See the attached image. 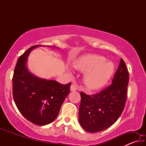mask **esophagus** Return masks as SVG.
<instances>
[{
  "mask_svg": "<svg viewBox=\"0 0 146 146\" xmlns=\"http://www.w3.org/2000/svg\"><path fill=\"white\" fill-rule=\"evenodd\" d=\"M77 89H78L77 86H76V85H75V84H72V85L71 86L70 90H71V91H76V90H77Z\"/></svg>",
  "mask_w": 146,
  "mask_h": 146,
  "instance_id": "34e87169",
  "label": "esophagus"
}]
</instances>
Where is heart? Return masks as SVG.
<instances>
[{
    "mask_svg": "<svg viewBox=\"0 0 146 146\" xmlns=\"http://www.w3.org/2000/svg\"><path fill=\"white\" fill-rule=\"evenodd\" d=\"M74 68L86 72L84 82L90 89H98L108 82L114 71L112 62L97 55H89L78 58L73 63Z\"/></svg>",
    "mask_w": 146,
    "mask_h": 146,
    "instance_id": "heart-1",
    "label": "heart"
}]
</instances>
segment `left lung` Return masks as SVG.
I'll use <instances>...</instances> for the list:
<instances>
[{
	"instance_id": "left-lung-1",
	"label": "left lung",
	"mask_w": 146,
	"mask_h": 146,
	"mask_svg": "<svg viewBox=\"0 0 146 146\" xmlns=\"http://www.w3.org/2000/svg\"><path fill=\"white\" fill-rule=\"evenodd\" d=\"M129 73L120 59L112 84L95 95L81 91L79 122L86 131L99 132L113 125L122 114L127 99Z\"/></svg>"
}]
</instances>
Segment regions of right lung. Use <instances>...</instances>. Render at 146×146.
<instances>
[{
    "mask_svg": "<svg viewBox=\"0 0 146 146\" xmlns=\"http://www.w3.org/2000/svg\"><path fill=\"white\" fill-rule=\"evenodd\" d=\"M29 48L17 60L13 76V97L20 112L27 120L38 125L52 122L57 117L64 99L70 91L71 83L62 85L55 80L36 77L29 72L26 60Z\"/></svg>",
    "mask_w": 146,
    "mask_h": 146,
    "instance_id": "add662e5",
    "label": "right lung"
}]
</instances>
